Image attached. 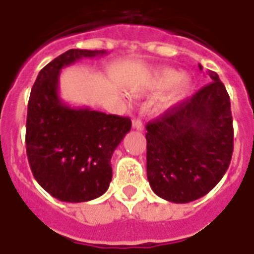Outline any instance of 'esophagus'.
Returning <instances> with one entry per match:
<instances>
[{
  "label": "esophagus",
  "mask_w": 254,
  "mask_h": 254,
  "mask_svg": "<svg viewBox=\"0 0 254 254\" xmlns=\"http://www.w3.org/2000/svg\"><path fill=\"white\" fill-rule=\"evenodd\" d=\"M132 127L135 129H139V131H141V129L144 128L143 122L140 121V119H133V121H132Z\"/></svg>",
  "instance_id": "1"
}]
</instances>
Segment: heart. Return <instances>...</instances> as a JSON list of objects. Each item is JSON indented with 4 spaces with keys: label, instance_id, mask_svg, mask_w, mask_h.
Segmentation results:
<instances>
[{
    "label": "heart",
    "instance_id": "obj_1",
    "mask_svg": "<svg viewBox=\"0 0 254 254\" xmlns=\"http://www.w3.org/2000/svg\"><path fill=\"white\" fill-rule=\"evenodd\" d=\"M169 87L171 89L156 102L155 113L157 114H164L169 111L190 94L192 88L191 77L181 74V72L172 68H161L152 74L148 84L149 92L161 93Z\"/></svg>",
    "mask_w": 254,
    "mask_h": 254
}]
</instances>
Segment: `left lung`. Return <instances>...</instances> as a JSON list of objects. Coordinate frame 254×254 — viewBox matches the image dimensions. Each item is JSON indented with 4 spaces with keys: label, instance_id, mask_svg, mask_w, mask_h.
<instances>
[{
    "label": "left lung",
    "instance_id": "left-lung-1",
    "mask_svg": "<svg viewBox=\"0 0 254 254\" xmlns=\"http://www.w3.org/2000/svg\"><path fill=\"white\" fill-rule=\"evenodd\" d=\"M206 73L212 82L145 127L148 181L156 195L173 203L206 195L232 159L230 95L216 73Z\"/></svg>",
    "mask_w": 254,
    "mask_h": 254
}]
</instances>
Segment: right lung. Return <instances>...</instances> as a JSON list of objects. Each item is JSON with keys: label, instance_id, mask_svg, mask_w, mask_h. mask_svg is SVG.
<instances>
[{"label": "right lung", "instance_id": "obj_1", "mask_svg": "<svg viewBox=\"0 0 254 254\" xmlns=\"http://www.w3.org/2000/svg\"><path fill=\"white\" fill-rule=\"evenodd\" d=\"M106 54L66 51L40 70L28 99V164L38 184L63 202H88L106 192L113 178L111 156L131 129L129 118L70 107L59 97L64 66Z\"/></svg>", "mask_w": 254, "mask_h": 254}]
</instances>
